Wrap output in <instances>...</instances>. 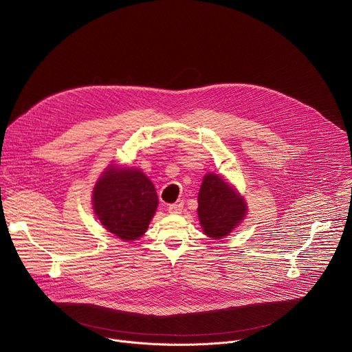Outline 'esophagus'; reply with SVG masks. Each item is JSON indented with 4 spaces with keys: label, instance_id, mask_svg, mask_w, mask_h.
Listing matches in <instances>:
<instances>
[{
    "label": "esophagus",
    "instance_id": "34e87169",
    "mask_svg": "<svg viewBox=\"0 0 352 352\" xmlns=\"http://www.w3.org/2000/svg\"><path fill=\"white\" fill-rule=\"evenodd\" d=\"M182 210H184V203L182 201H178V203H174V204L168 206V212H171V214H181Z\"/></svg>",
    "mask_w": 352,
    "mask_h": 352
}]
</instances>
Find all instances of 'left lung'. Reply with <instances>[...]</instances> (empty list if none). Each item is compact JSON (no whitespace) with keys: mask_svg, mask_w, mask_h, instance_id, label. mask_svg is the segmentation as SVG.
<instances>
[{"mask_svg":"<svg viewBox=\"0 0 352 352\" xmlns=\"http://www.w3.org/2000/svg\"><path fill=\"white\" fill-rule=\"evenodd\" d=\"M197 215L207 236H226L246 215L245 200L215 174H207L199 190Z\"/></svg>","mask_w":352,"mask_h":352,"instance_id":"left-lung-1","label":"left lung"}]
</instances>
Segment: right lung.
Returning <instances> with one entry per match:
<instances>
[{
    "mask_svg": "<svg viewBox=\"0 0 352 352\" xmlns=\"http://www.w3.org/2000/svg\"><path fill=\"white\" fill-rule=\"evenodd\" d=\"M100 223L123 241L141 238L155 215L159 199L151 179L140 170L107 168L92 195Z\"/></svg>",
    "mask_w": 352,
    "mask_h": 352,
    "instance_id": "right-lung-1",
    "label": "right lung"
}]
</instances>
